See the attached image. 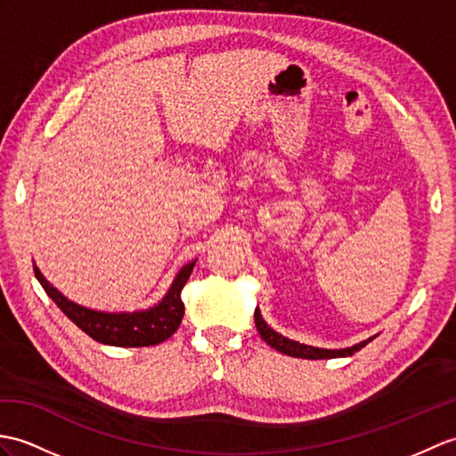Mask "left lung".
Listing matches in <instances>:
<instances>
[{
	"mask_svg": "<svg viewBox=\"0 0 456 456\" xmlns=\"http://www.w3.org/2000/svg\"><path fill=\"white\" fill-rule=\"evenodd\" d=\"M254 322H256V328H258V332H260V336H262V340L266 342L268 346H272L273 349H278L280 354L291 355V357H301V359H334V357L354 355L355 352H359V349L365 347V346L375 338V336H371V338H367V340L359 342V344H355V346H349V347L326 349V347L306 346V344L295 342V340H289V338L281 336L280 332L273 330V328H270L266 321L262 319L260 309L254 311Z\"/></svg>",
	"mask_w": 456,
	"mask_h": 456,
	"instance_id": "left-lung-1",
	"label": "left lung"
}]
</instances>
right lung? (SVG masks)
<instances>
[{
	"instance_id": "1",
	"label": "right lung",
	"mask_w": 456,
	"mask_h": 456,
	"mask_svg": "<svg viewBox=\"0 0 456 456\" xmlns=\"http://www.w3.org/2000/svg\"><path fill=\"white\" fill-rule=\"evenodd\" d=\"M194 264L196 260L184 264L178 270L171 288L163 295L161 301L150 306V309H140L132 313L97 311L68 299L66 295L58 291L54 285L42 276L37 264L35 276L48 293V297L63 311V314L71 322H76L85 334H89L93 340L118 347H143L161 344L178 330L184 316V303L180 299V291H183L190 273H192Z\"/></svg>"
}]
</instances>
